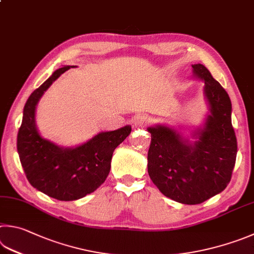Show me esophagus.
Returning <instances> with one entry per match:
<instances>
[{"mask_svg": "<svg viewBox=\"0 0 254 254\" xmlns=\"http://www.w3.org/2000/svg\"><path fill=\"white\" fill-rule=\"evenodd\" d=\"M133 123L136 127H145L150 124V119L145 114H137L133 120Z\"/></svg>", "mask_w": 254, "mask_h": 254, "instance_id": "esophagus-1", "label": "esophagus"}]
</instances>
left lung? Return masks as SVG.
Segmentation results:
<instances>
[{
    "label": "left lung",
    "mask_w": 254,
    "mask_h": 254,
    "mask_svg": "<svg viewBox=\"0 0 254 254\" xmlns=\"http://www.w3.org/2000/svg\"><path fill=\"white\" fill-rule=\"evenodd\" d=\"M194 74L204 80L211 114L193 144L168 127H149L147 172L165 196L183 204H199L222 192L231 181L238 143L231 122V101L202 64Z\"/></svg>",
    "instance_id": "obj_1"
}]
</instances>
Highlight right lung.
<instances>
[{"instance_id": "add662e5", "label": "right lung", "mask_w": 254, "mask_h": 254, "mask_svg": "<svg viewBox=\"0 0 254 254\" xmlns=\"http://www.w3.org/2000/svg\"><path fill=\"white\" fill-rule=\"evenodd\" d=\"M71 66L55 71L27 99L17 133V152L32 187L60 201L81 199L95 191L109 175L113 151L131 133L127 126L102 132L75 149H63L44 140L35 127V107L41 96Z\"/></svg>"}]
</instances>
